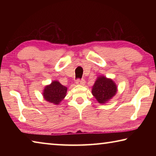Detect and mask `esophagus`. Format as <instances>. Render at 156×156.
Wrapping results in <instances>:
<instances>
[{
  "label": "esophagus",
  "instance_id": "34e87169",
  "mask_svg": "<svg viewBox=\"0 0 156 156\" xmlns=\"http://www.w3.org/2000/svg\"><path fill=\"white\" fill-rule=\"evenodd\" d=\"M76 83L79 85H84L85 84V80L84 79H78L76 81Z\"/></svg>",
  "mask_w": 156,
  "mask_h": 156
}]
</instances>
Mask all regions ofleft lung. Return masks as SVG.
Returning a JSON list of instances; mask_svg holds the SVG:
<instances>
[{"mask_svg":"<svg viewBox=\"0 0 156 156\" xmlns=\"http://www.w3.org/2000/svg\"><path fill=\"white\" fill-rule=\"evenodd\" d=\"M117 87L111 79L101 76L97 79L92 87V94L100 103H105L115 94Z\"/></svg>","mask_w":156,"mask_h":156,"instance_id":"obj_1","label":"left lung"}]
</instances>
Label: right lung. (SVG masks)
Wrapping results in <instances>:
<instances>
[{
  "instance_id": "1",
  "label": "right lung",
  "mask_w": 156,
  "mask_h": 156,
  "mask_svg": "<svg viewBox=\"0 0 156 156\" xmlns=\"http://www.w3.org/2000/svg\"><path fill=\"white\" fill-rule=\"evenodd\" d=\"M67 87L62 85L59 82H52L50 85L45 87L43 91L44 98L51 103L58 105L66 96Z\"/></svg>"
}]
</instances>
